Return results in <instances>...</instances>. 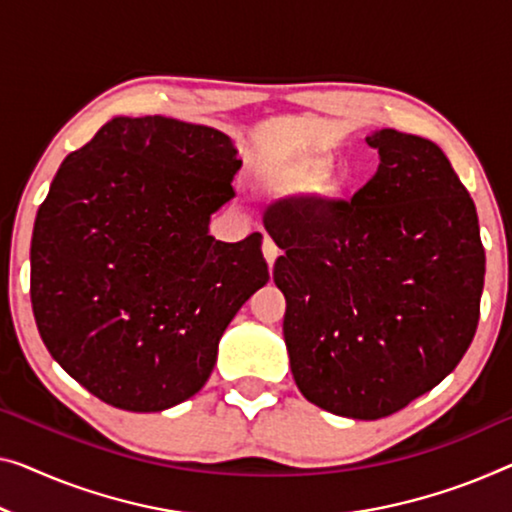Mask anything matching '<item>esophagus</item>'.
Here are the masks:
<instances>
[{"mask_svg": "<svg viewBox=\"0 0 512 512\" xmlns=\"http://www.w3.org/2000/svg\"><path fill=\"white\" fill-rule=\"evenodd\" d=\"M262 253H264L266 264H269V266L276 264V259H278V246H276V243H273L271 236H266V234H264V241H262Z\"/></svg>", "mask_w": 512, "mask_h": 512, "instance_id": "obj_1", "label": "esophagus"}]
</instances>
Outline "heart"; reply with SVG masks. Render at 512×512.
Returning a JSON list of instances; mask_svg holds the SVG:
<instances>
[{"label": "heart", "instance_id": "b5f03b06", "mask_svg": "<svg viewBox=\"0 0 512 512\" xmlns=\"http://www.w3.org/2000/svg\"><path fill=\"white\" fill-rule=\"evenodd\" d=\"M326 167H329V158L310 156V158H303L301 163H296L294 174L301 181H312V179H317L319 174H324Z\"/></svg>", "mask_w": 512, "mask_h": 512}]
</instances>
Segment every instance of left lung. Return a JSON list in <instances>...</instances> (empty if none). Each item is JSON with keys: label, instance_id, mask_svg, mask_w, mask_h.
Instances as JSON below:
<instances>
[{"label": "left lung", "instance_id": "obj_1", "mask_svg": "<svg viewBox=\"0 0 512 512\" xmlns=\"http://www.w3.org/2000/svg\"><path fill=\"white\" fill-rule=\"evenodd\" d=\"M379 167L352 200H285L264 227L299 391L377 421L451 375L474 340L485 280L476 207L437 144L381 128Z\"/></svg>", "mask_w": 512, "mask_h": 512}]
</instances>
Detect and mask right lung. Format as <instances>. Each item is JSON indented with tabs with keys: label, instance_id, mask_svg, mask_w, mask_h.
<instances>
[{
	"label": "right lung",
	"instance_id": "add662e5",
	"mask_svg": "<svg viewBox=\"0 0 512 512\" xmlns=\"http://www.w3.org/2000/svg\"><path fill=\"white\" fill-rule=\"evenodd\" d=\"M230 137L114 117L64 158L36 213L32 308L52 358L98 400L163 411L207 384L227 324L269 280L262 234L225 243Z\"/></svg>",
	"mask_w": 512,
	"mask_h": 512
}]
</instances>
